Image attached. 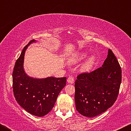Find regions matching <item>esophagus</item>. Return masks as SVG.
I'll list each match as a JSON object with an SVG mask.
<instances>
[{"mask_svg":"<svg viewBox=\"0 0 131 131\" xmlns=\"http://www.w3.org/2000/svg\"><path fill=\"white\" fill-rule=\"evenodd\" d=\"M67 81H68V82L69 83H70V84H73V83H74V78H73V77L72 76H70L69 77H68V80H67Z\"/></svg>","mask_w":131,"mask_h":131,"instance_id":"34e87169","label":"esophagus"}]
</instances>
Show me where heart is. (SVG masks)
<instances>
[{
  "mask_svg": "<svg viewBox=\"0 0 131 131\" xmlns=\"http://www.w3.org/2000/svg\"><path fill=\"white\" fill-rule=\"evenodd\" d=\"M86 56H87L86 53H84V52L80 53V54H79L78 56H77L76 58L74 59L73 62H75L81 61L84 58H85ZM95 62V57L94 56L90 57L89 58L87 59V61L84 63V65L82 66L81 69L83 71H84V72H89V71L91 70L92 69V68L94 66Z\"/></svg>",
  "mask_w": 131,
  "mask_h": 131,
  "instance_id": "heart-1",
  "label": "heart"
}]
</instances>
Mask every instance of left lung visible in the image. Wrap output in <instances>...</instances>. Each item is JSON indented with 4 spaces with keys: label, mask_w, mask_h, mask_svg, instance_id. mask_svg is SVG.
Here are the masks:
<instances>
[{
    "label": "left lung",
    "mask_w": 131,
    "mask_h": 131,
    "mask_svg": "<svg viewBox=\"0 0 131 131\" xmlns=\"http://www.w3.org/2000/svg\"><path fill=\"white\" fill-rule=\"evenodd\" d=\"M121 77V66L109 49L102 67L77 76L74 86L77 112L93 117L107 110L118 97Z\"/></svg>",
    "instance_id": "obj_1"
}]
</instances>
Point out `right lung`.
<instances>
[{"label":"right lung","instance_id":"1","mask_svg":"<svg viewBox=\"0 0 131 131\" xmlns=\"http://www.w3.org/2000/svg\"><path fill=\"white\" fill-rule=\"evenodd\" d=\"M35 40L29 44L34 42ZM23 48L13 72V89L15 100L30 114L38 117L47 114L54 107L59 92L65 87L66 77H50L43 79L28 76L23 68L24 55L29 45Z\"/></svg>","mask_w":131,"mask_h":131}]
</instances>
